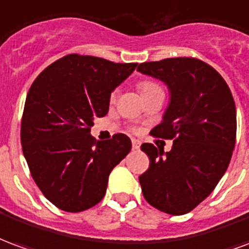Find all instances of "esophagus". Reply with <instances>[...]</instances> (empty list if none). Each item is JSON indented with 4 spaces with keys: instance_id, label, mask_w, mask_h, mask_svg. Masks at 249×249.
Segmentation results:
<instances>
[{
    "instance_id": "34e87169",
    "label": "esophagus",
    "mask_w": 249,
    "mask_h": 249,
    "mask_svg": "<svg viewBox=\"0 0 249 249\" xmlns=\"http://www.w3.org/2000/svg\"><path fill=\"white\" fill-rule=\"evenodd\" d=\"M132 148L134 150H139L141 148V142L138 139H132Z\"/></svg>"
}]
</instances>
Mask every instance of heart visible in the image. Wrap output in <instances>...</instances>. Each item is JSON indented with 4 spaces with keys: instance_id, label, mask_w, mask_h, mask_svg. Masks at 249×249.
<instances>
[{
    "instance_id": "obj_1",
    "label": "heart",
    "mask_w": 249,
    "mask_h": 249,
    "mask_svg": "<svg viewBox=\"0 0 249 249\" xmlns=\"http://www.w3.org/2000/svg\"><path fill=\"white\" fill-rule=\"evenodd\" d=\"M139 89H141V91H142V95L148 94V92L157 91V90H162V87L159 86L158 83L152 82V81H142V82L139 83ZM114 97H115V92H112V99H114Z\"/></svg>"
}]
</instances>
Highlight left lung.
<instances>
[{"label": "left lung", "mask_w": 249, "mask_h": 249, "mask_svg": "<svg viewBox=\"0 0 249 249\" xmlns=\"http://www.w3.org/2000/svg\"><path fill=\"white\" fill-rule=\"evenodd\" d=\"M138 71L162 81L170 105L154 137L174 139L171 151L143 143L150 167L139 177L143 196L170 215L200 204L227 171L236 141V107L220 74L196 58L144 62Z\"/></svg>", "instance_id": "left-lung-1"}]
</instances>
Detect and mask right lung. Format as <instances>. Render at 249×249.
Masks as SVG:
<instances>
[{
    "label": "right lung",
    "instance_id": "1",
    "mask_svg": "<svg viewBox=\"0 0 249 249\" xmlns=\"http://www.w3.org/2000/svg\"><path fill=\"white\" fill-rule=\"evenodd\" d=\"M137 66L69 54L33 82L21 122L23 157L38 188L59 210L81 212L98 204L110 172L131 150L124 134L97 142L90 130Z\"/></svg>",
    "mask_w": 249,
    "mask_h": 249
}]
</instances>
